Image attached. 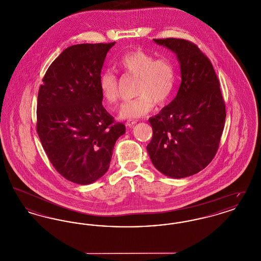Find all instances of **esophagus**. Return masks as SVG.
I'll use <instances>...</instances> for the list:
<instances>
[{"label": "esophagus", "instance_id": "esophagus-1", "mask_svg": "<svg viewBox=\"0 0 261 261\" xmlns=\"http://www.w3.org/2000/svg\"><path fill=\"white\" fill-rule=\"evenodd\" d=\"M137 123V120H128L127 122H126V126H128V127H132L133 125H135Z\"/></svg>", "mask_w": 261, "mask_h": 261}]
</instances>
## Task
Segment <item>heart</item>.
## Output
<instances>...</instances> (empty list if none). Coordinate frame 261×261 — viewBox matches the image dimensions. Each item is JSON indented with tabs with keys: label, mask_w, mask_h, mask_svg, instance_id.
Listing matches in <instances>:
<instances>
[{
	"label": "heart",
	"mask_w": 261,
	"mask_h": 261,
	"mask_svg": "<svg viewBox=\"0 0 261 261\" xmlns=\"http://www.w3.org/2000/svg\"><path fill=\"white\" fill-rule=\"evenodd\" d=\"M117 65L125 73L138 77L137 98L124 101L119 115L124 119H133L148 114L154 107L165 106L173 96L177 72L173 61L168 57H160L142 50H131L123 55ZM101 98L113 107L119 99L118 79L112 71L101 72L99 77Z\"/></svg>",
	"instance_id": "b5f03b06"
}]
</instances>
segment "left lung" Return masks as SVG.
Wrapping results in <instances>:
<instances>
[{"label":"left lung","instance_id":"1","mask_svg":"<svg viewBox=\"0 0 261 261\" xmlns=\"http://www.w3.org/2000/svg\"><path fill=\"white\" fill-rule=\"evenodd\" d=\"M177 55L182 81L175 99L149 118L150 161L162 173L184 178L205 168L215 156L226 110L220 84L210 59L191 41L154 39Z\"/></svg>","mask_w":261,"mask_h":261}]
</instances>
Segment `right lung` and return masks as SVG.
I'll return each instance as SVG.
<instances>
[{
    "label": "right lung",
    "instance_id": "1",
    "mask_svg": "<svg viewBox=\"0 0 261 261\" xmlns=\"http://www.w3.org/2000/svg\"><path fill=\"white\" fill-rule=\"evenodd\" d=\"M115 44H78L51 62L37 101L38 136L50 163L66 180L88 185L110 167L124 124L115 122L101 103L99 77Z\"/></svg>",
    "mask_w": 261,
    "mask_h": 261
}]
</instances>
